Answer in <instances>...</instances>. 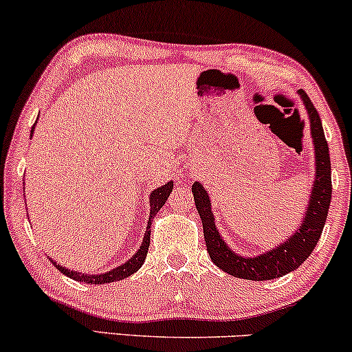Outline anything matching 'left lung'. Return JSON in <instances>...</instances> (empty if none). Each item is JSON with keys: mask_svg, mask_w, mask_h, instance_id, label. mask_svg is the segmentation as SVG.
<instances>
[{"mask_svg": "<svg viewBox=\"0 0 352 352\" xmlns=\"http://www.w3.org/2000/svg\"><path fill=\"white\" fill-rule=\"evenodd\" d=\"M300 96L309 116L311 137H313L314 153H316V179H314L313 192H311L309 197L308 212L302 218L301 227L298 228V232L292 238H288L285 243L278 245L272 252L260 254V256H238L221 240L220 233L215 228L208 193L205 192V188L201 187L199 182L192 185L193 200H195L201 223H204V238L205 245H207V252L213 263L223 272L232 274V276L253 281L280 278L283 274L296 270L298 266H301V263H305L306 258H309L314 246L318 245L319 238H321L326 218H328L331 193H333L329 148L328 142H326L324 131H322L321 117H319L316 107L313 106V102H311L305 91H300Z\"/></svg>", "mask_w": 352, "mask_h": 352, "instance_id": "obj_1", "label": "left lung"}]
</instances>
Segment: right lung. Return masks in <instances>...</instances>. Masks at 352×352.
<instances>
[{
  "mask_svg": "<svg viewBox=\"0 0 352 352\" xmlns=\"http://www.w3.org/2000/svg\"><path fill=\"white\" fill-rule=\"evenodd\" d=\"M33 131H34V125H33ZM33 131H31V135H33ZM172 188H173V182H168V184H165V185H162V187H159V188L153 190V192H152V195H151V217H148L147 232H145L144 241H142V245H140L139 252H137L134 256H132L131 260L127 261V263L120 265L119 268L111 270L109 273L92 274V276H89V274H84L80 272H72V270H67V268H64V266L56 265V261H52V265H54L56 268H58L63 274H66V276L72 278V280L91 283V285H104V283L119 281V280H124V278L131 276V274H134L137 270L142 266L145 256H147L148 245H151V230H148V228H151L153 217H155L157 212H159V210L164 207V204L167 201L168 195H170Z\"/></svg>",
  "mask_w": 352,
  "mask_h": 352,
  "instance_id": "1",
  "label": "right lung"
}]
</instances>
